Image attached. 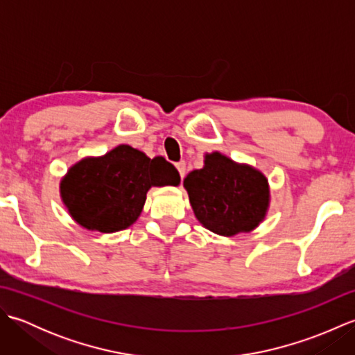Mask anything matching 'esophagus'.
<instances>
[{
  "mask_svg": "<svg viewBox=\"0 0 355 355\" xmlns=\"http://www.w3.org/2000/svg\"><path fill=\"white\" fill-rule=\"evenodd\" d=\"M175 166L180 172V177H182V180H183L186 175V162H178Z\"/></svg>",
  "mask_w": 355,
  "mask_h": 355,
  "instance_id": "esophagus-1",
  "label": "esophagus"
}]
</instances>
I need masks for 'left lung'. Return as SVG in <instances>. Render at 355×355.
Here are the masks:
<instances>
[{
  "mask_svg": "<svg viewBox=\"0 0 355 355\" xmlns=\"http://www.w3.org/2000/svg\"><path fill=\"white\" fill-rule=\"evenodd\" d=\"M183 186L195 218L221 236L254 230L270 207L267 177L218 150L205 155V166L187 173Z\"/></svg>",
  "mask_w": 355,
  "mask_h": 355,
  "instance_id": "1",
  "label": "left lung"
}]
</instances>
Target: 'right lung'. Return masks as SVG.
I'll return each instance as SVG.
<instances>
[{"label":"right lung","mask_w":355,"mask_h":355,"mask_svg":"<svg viewBox=\"0 0 355 355\" xmlns=\"http://www.w3.org/2000/svg\"><path fill=\"white\" fill-rule=\"evenodd\" d=\"M178 184L180 173L164 157L149 158L130 145H119L70 166L59 192L80 227L114 233L139 220L150 187Z\"/></svg>","instance_id":"add662e5"}]
</instances>
